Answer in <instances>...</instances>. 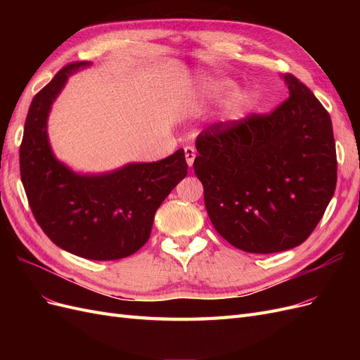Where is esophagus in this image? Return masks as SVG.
Instances as JSON below:
<instances>
[{
	"label": "esophagus",
	"mask_w": 360,
	"mask_h": 360,
	"mask_svg": "<svg viewBox=\"0 0 360 360\" xmlns=\"http://www.w3.org/2000/svg\"><path fill=\"white\" fill-rule=\"evenodd\" d=\"M184 156H186V162L188 165L192 167L193 165V160H195V148L191 147V146H186L184 147Z\"/></svg>",
	"instance_id": "1"
}]
</instances>
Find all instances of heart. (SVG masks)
<instances>
[{
	"instance_id": "1",
	"label": "heart",
	"mask_w": 360,
	"mask_h": 360,
	"mask_svg": "<svg viewBox=\"0 0 360 360\" xmlns=\"http://www.w3.org/2000/svg\"><path fill=\"white\" fill-rule=\"evenodd\" d=\"M228 86L230 85L224 81H204L202 91L209 97H217L222 93H225ZM250 106H252V97H250L248 91L238 90V91H234L226 99L224 112H225V117L228 118H240L250 110Z\"/></svg>"
}]
</instances>
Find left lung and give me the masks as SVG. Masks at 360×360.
<instances>
[{
	"label": "left lung",
	"instance_id": "obj_1",
	"mask_svg": "<svg viewBox=\"0 0 360 360\" xmlns=\"http://www.w3.org/2000/svg\"><path fill=\"white\" fill-rule=\"evenodd\" d=\"M267 114L205 127L193 171L214 230L250 254L296 248L315 230L336 188L332 120L296 76Z\"/></svg>",
	"mask_w": 360,
	"mask_h": 360
}]
</instances>
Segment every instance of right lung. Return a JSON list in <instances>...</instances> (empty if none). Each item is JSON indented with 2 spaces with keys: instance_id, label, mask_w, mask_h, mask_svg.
I'll list each match as a JSON object with an SVG mask.
<instances>
[{
  "instance_id": "right-lung-1",
  "label": "right lung",
  "mask_w": 360,
  "mask_h": 360,
  "mask_svg": "<svg viewBox=\"0 0 360 360\" xmlns=\"http://www.w3.org/2000/svg\"><path fill=\"white\" fill-rule=\"evenodd\" d=\"M86 61L64 66L32 99L19 148L20 180L37 224L58 248L86 259L135 254L148 240L159 205L186 177L183 148L167 159L103 176H78L53 158L46 118L68 76Z\"/></svg>"
}]
</instances>
